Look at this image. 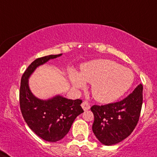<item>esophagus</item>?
I'll use <instances>...</instances> for the list:
<instances>
[{
  "instance_id": "34e87169",
  "label": "esophagus",
  "mask_w": 157,
  "mask_h": 157,
  "mask_svg": "<svg viewBox=\"0 0 157 157\" xmlns=\"http://www.w3.org/2000/svg\"><path fill=\"white\" fill-rule=\"evenodd\" d=\"M81 106H82V108L83 109V110L84 111H87V110L90 109V105H89V104L87 101H83L82 103V104H81Z\"/></svg>"
}]
</instances>
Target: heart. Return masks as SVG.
Returning a JSON list of instances; mask_svg holds the SVG:
<instances>
[{"mask_svg": "<svg viewBox=\"0 0 157 157\" xmlns=\"http://www.w3.org/2000/svg\"><path fill=\"white\" fill-rule=\"evenodd\" d=\"M74 88H85V82L91 83V93L98 102L108 104L117 100L132 86L133 73L109 59H96L81 66L80 72L69 71Z\"/></svg>", "mask_w": 157, "mask_h": 157, "instance_id": "b5f03b06", "label": "heart"}]
</instances>
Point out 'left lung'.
Listing matches in <instances>:
<instances>
[{
  "instance_id": "obj_1",
  "label": "left lung",
  "mask_w": 157,
  "mask_h": 157,
  "mask_svg": "<svg viewBox=\"0 0 157 157\" xmlns=\"http://www.w3.org/2000/svg\"><path fill=\"white\" fill-rule=\"evenodd\" d=\"M142 104L143 85L140 84L120 101L91 107L94 115L92 130L99 141L112 146L128 138L138 124Z\"/></svg>"
}]
</instances>
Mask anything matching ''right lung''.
I'll list each match as a JSON object with an SVG mask.
<instances>
[{"mask_svg":"<svg viewBox=\"0 0 157 157\" xmlns=\"http://www.w3.org/2000/svg\"><path fill=\"white\" fill-rule=\"evenodd\" d=\"M61 55H49L35 59L21 79L19 104L24 120L37 136L49 142L62 139L77 117L84 112L80 106L82 102L80 99L72 100L58 95L42 100L35 97L29 89L28 79L35 69Z\"/></svg>","mask_w":157,"mask_h":157,"instance_id":"1","label":"right lung"}]
</instances>
